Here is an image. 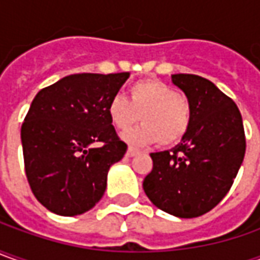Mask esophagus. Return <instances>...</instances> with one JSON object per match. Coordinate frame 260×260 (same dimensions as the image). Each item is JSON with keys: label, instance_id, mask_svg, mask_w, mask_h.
Listing matches in <instances>:
<instances>
[{"label": "esophagus", "instance_id": "1", "mask_svg": "<svg viewBox=\"0 0 260 260\" xmlns=\"http://www.w3.org/2000/svg\"><path fill=\"white\" fill-rule=\"evenodd\" d=\"M137 154H138V149L134 147H129L128 148V151H126V155H128V157H134V155H137Z\"/></svg>", "mask_w": 260, "mask_h": 260}]
</instances>
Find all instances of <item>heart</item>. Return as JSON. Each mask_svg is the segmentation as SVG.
Wrapping results in <instances>:
<instances>
[{"instance_id":"heart-1","label":"heart","mask_w":260,"mask_h":260,"mask_svg":"<svg viewBox=\"0 0 260 260\" xmlns=\"http://www.w3.org/2000/svg\"><path fill=\"white\" fill-rule=\"evenodd\" d=\"M129 99L113 96L108 103V115L119 132L129 131L137 122L144 125L126 135L135 144L159 142L173 145L184 138L191 125L190 101L173 86L161 80H139L129 86Z\"/></svg>"}]
</instances>
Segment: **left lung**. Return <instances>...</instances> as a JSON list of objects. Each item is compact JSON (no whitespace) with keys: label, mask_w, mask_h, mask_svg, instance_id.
I'll list each match as a JSON object with an SVG mask.
<instances>
[{"label":"left lung","mask_w":260,"mask_h":260,"mask_svg":"<svg viewBox=\"0 0 260 260\" xmlns=\"http://www.w3.org/2000/svg\"><path fill=\"white\" fill-rule=\"evenodd\" d=\"M191 103L190 129L170 151L152 152L144 191L158 209L181 219L210 211L226 196L246 151L242 115L229 96L197 75H173Z\"/></svg>","instance_id":"1"}]
</instances>
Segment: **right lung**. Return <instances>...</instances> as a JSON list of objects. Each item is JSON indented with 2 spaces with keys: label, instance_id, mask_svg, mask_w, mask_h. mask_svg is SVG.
<instances>
[{
  "label": "right lung",
  "instance_id": "add662e5",
  "mask_svg": "<svg viewBox=\"0 0 260 260\" xmlns=\"http://www.w3.org/2000/svg\"><path fill=\"white\" fill-rule=\"evenodd\" d=\"M128 77V72L70 75L32 99L21 126L24 168L47 210L77 216L102 199L109 168L128 148L108 115V103Z\"/></svg>",
  "mask_w": 260,
  "mask_h": 260
}]
</instances>
